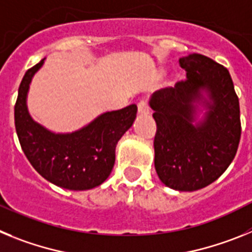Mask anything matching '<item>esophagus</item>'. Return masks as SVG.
<instances>
[{"instance_id":"1","label":"esophagus","mask_w":252,"mask_h":252,"mask_svg":"<svg viewBox=\"0 0 252 252\" xmlns=\"http://www.w3.org/2000/svg\"><path fill=\"white\" fill-rule=\"evenodd\" d=\"M137 110H139V113H141V115H148L150 112V107H149L148 101L146 99H141L139 102V104H137Z\"/></svg>"}]
</instances>
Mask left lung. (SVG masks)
I'll use <instances>...</instances> for the list:
<instances>
[{"label": "left lung", "instance_id": "obj_1", "mask_svg": "<svg viewBox=\"0 0 252 252\" xmlns=\"http://www.w3.org/2000/svg\"><path fill=\"white\" fill-rule=\"evenodd\" d=\"M179 64L186 81L150 98L157 122L154 162L166 187L193 192L213 183L232 162L241 137L240 103L223 65L202 54L180 58ZM199 105L206 112L197 122Z\"/></svg>", "mask_w": 252, "mask_h": 252}]
</instances>
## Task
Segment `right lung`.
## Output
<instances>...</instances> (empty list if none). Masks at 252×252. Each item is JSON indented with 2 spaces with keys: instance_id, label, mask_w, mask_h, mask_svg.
I'll return each instance as SVG.
<instances>
[{
  "instance_id": "right-lung-1",
  "label": "right lung",
  "mask_w": 252,
  "mask_h": 252,
  "mask_svg": "<svg viewBox=\"0 0 252 252\" xmlns=\"http://www.w3.org/2000/svg\"><path fill=\"white\" fill-rule=\"evenodd\" d=\"M43 59L25 73L15 104V127L22 151L43 178L62 188L87 190L98 187L115 165L116 145L136 119L137 106L99 115L70 133H55L31 119L28 111L29 87Z\"/></svg>"
}]
</instances>
